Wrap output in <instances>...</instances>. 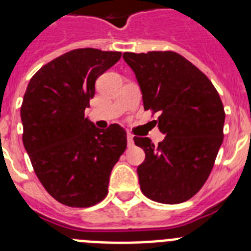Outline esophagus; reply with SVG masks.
<instances>
[{
    "instance_id": "esophagus-1",
    "label": "esophagus",
    "mask_w": 251,
    "mask_h": 251,
    "mask_svg": "<svg viewBox=\"0 0 251 251\" xmlns=\"http://www.w3.org/2000/svg\"><path fill=\"white\" fill-rule=\"evenodd\" d=\"M127 145L129 148H132L134 146V139H133L132 134H128L127 136Z\"/></svg>"
}]
</instances>
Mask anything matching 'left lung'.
Segmentation results:
<instances>
[{
	"instance_id": "obj_1",
	"label": "left lung",
	"mask_w": 251,
	"mask_h": 251,
	"mask_svg": "<svg viewBox=\"0 0 251 251\" xmlns=\"http://www.w3.org/2000/svg\"><path fill=\"white\" fill-rule=\"evenodd\" d=\"M139 84L145 110L159 113L165 139L154 146L134 137L146 159L137 168L145 196L167 205L185 202L210 176L224 139L225 110L207 76L174 51L124 52Z\"/></svg>"
}]
</instances>
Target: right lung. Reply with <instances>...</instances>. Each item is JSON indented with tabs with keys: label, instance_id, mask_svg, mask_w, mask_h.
I'll list each match as a JSON object with an SVG mask.
<instances>
[{
	"label": "right lung",
	"instance_id": "right-lung-1",
	"mask_svg": "<svg viewBox=\"0 0 251 251\" xmlns=\"http://www.w3.org/2000/svg\"><path fill=\"white\" fill-rule=\"evenodd\" d=\"M119 51L75 49L31 77L21 105L22 142L46 191L63 205L89 207L108 194L109 176L127 148L119 124L98 129L84 117L95 80Z\"/></svg>",
	"mask_w": 251,
	"mask_h": 251
}]
</instances>
